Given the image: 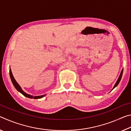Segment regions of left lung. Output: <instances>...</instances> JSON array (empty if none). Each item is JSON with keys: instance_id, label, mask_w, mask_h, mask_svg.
<instances>
[{"instance_id": "obj_1", "label": "left lung", "mask_w": 131, "mask_h": 131, "mask_svg": "<svg viewBox=\"0 0 131 131\" xmlns=\"http://www.w3.org/2000/svg\"><path fill=\"white\" fill-rule=\"evenodd\" d=\"M123 69L121 70V73H120V75H119V77H118V80H117V82H116V83L115 84V85H114V87H113V89H114V88L116 87H117V85H118V83H119V81H120V80H121V77H122V75H123Z\"/></svg>"}]
</instances>
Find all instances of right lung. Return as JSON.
Segmentation results:
<instances>
[{
  "instance_id": "1",
  "label": "right lung",
  "mask_w": 131,
  "mask_h": 131,
  "mask_svg": "<svg viewBox=\"0 0 131 131\" xmlns=\"http://www.w3.org/2000/svg\"><path fill=\"white\" fill-rule=\"evenodd\" d=\"M10 76L11 80H12V83L13 84V85H14V87L16 88L18 91H19V92H21V94H23V95H24V96H25L27 97H29V98L40 99V98H41V97H43V96H45V95H40V96H31L30 95H29V94H26V93L24 92L23 90L21 89V87L19 85V84L17 83V81H15V79L14 78V77H13V75L12 74V70H11L10 69Z\"/></svg>"
}]
</instances>
